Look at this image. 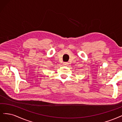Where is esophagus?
Wrapping results in <instances>:
<instances>
[{"instance_id":"obj_1","label":"esophagus","mask_w":122,"mask_h":122,"mask_svg":"<svg viewBox=\"0 0 122 122\" xmlns=\"http://www.w3.org/2000/svg\"><path fill=\"white\" fill-rule=\"evenodd\" d=\"M63 64H64L65 66H68V64H69V63H68V62H64V63H63Z\"/></svg>"}]
</instances>
